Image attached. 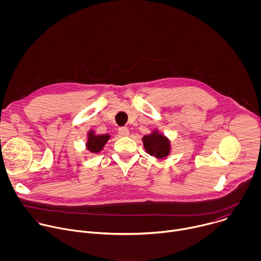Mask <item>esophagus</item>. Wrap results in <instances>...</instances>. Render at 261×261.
Segmentation results:
<instances>
[{
  "label": "esophagus",
  "mask_w": 261,
  "mask_h": 261,
  "mask_svg": "<svg viewBox=\"0 0 261 261\" xmlns=\"http://www.w3.org/2000/svg\"><path fill=\"white\" fill-rule=\"evenodd\" d=\"M119 134L120 136H127L129 135V129L127 127H121L119 128Z\"/></svg>",
  "instance_id": "obj_1"
}]
</instances>
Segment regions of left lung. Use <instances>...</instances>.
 <instances>
[{
	"instance_id": "1",
	"label": "left lung",
	"mask_w": 261,
	"mask_h": 261,
	"mask_svg": "<svg viewBox=\"0 0 261 261\" xmlns=\"http://www.w3.org/2000/svg\"><path fill=\"white\" fill-rule=\"evenodd\" d=\"M142 142L145 152L158 159H164L170 154V140L156 129L152 133L144 135Z\"/></svg>"
}]
</instances>
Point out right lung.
<instances>
[{
    "instance_id": "right-lung-1",
    "label": "right lung",
    "mask_w": 261,
    "mask_h": 261,
    "mask_svg": "<svg viewBox=\"0 0 261 261\" xmlns=\"http://www.w3.org/2000/svg\"><path fill=\"white\" fill-rule=\"evenodd\" d=\"M110 138L109 134H102L98 135L95 133L94 130H90L88 132V140L86 143L87 150L93 154H98L100 153L108 139Z\"/></svg>"
}]
</instances>
